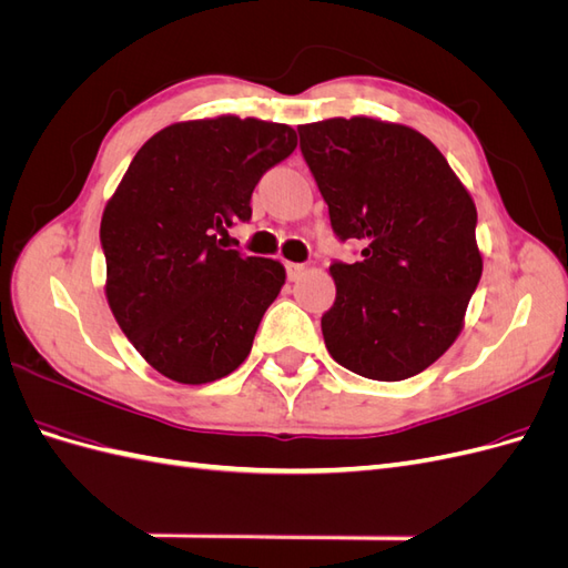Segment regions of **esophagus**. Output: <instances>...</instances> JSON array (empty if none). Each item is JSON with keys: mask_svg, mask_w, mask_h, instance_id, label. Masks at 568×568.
I'll list each match as a JSON object with an SVG mask.
<instances>
[{"mask_svg": "<svg viewBox=\"0 0 568 568\" xmlns=\"http://www.w3.org/2000/svg\"><path fill=\"white\" fill-rule=\"evenodd\" d=\"M305 265L303 263H286V277L291 280V282H296V280H301L303 274H305Z\"/></svg>", "mask_w": 568, "mask_h": 568, "instance_id": "obj_1", "label": "esophagus"}]
</instances>
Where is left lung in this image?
Segmentation results:
<instances>
[{"label":"left lung","instance_id":"8db88e82","mask_svg":"<svg viewBox=\"0 0 568 568\" xmlns=\"http://www.w3.org/2000/svg\"><path fill=\"white\" fill-rule=\"evenodd\" d=\"M298 136L338 242L365 246L363 261L329 265L326 351L365 379H409L462 332L484 270L476 205L412 128L355 115L301 125Z\"/></svg>","mask_w":568,"mask_h":568}]
</instances>
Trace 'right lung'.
Listing matches in <instances>:
<instances>
[{"instance_id": "obj_1", "label": "right lung", "mask_w": 568, "mask_h": 568, "mask_svg": "<svg viewBox=\"0 0 568 568\" xmlns=\"http://www.w3.org/2000/svg\"><path fill=\"white\" fill-rule=\"evenodd\" d=\"M288 125L220 115L175 123L136 151L101 217L106 298L146 363L180 384L232 374L286 280L282 263L222 248L251 194L296 149Z\"/></svg>"}]
</instances>
